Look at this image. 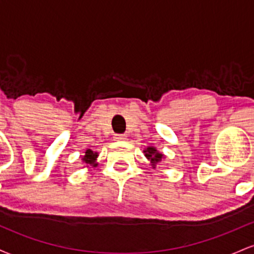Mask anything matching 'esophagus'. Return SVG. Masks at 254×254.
I'll list each match as a JSON object with an SVG mask.
<instances>
[{
	"label": "esophagus",
	"mask_w": 254,
	"mask_h": 254,
	"mask_svg": "<svg viewBox=\"0 0 254 254\" xmlns=\"http://www.w3.org/2000/svg\"><path fill=\"white\" fill-rule=\"evenodd\" d=\"M113 139H115V141H125V139H127V136H125V135H115V136H113Z\"/></svg>",
	"instance_id": "34e87169"
}]
</instances>
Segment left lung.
Returning a JSON list of instances; mask_svg holds the SVG:
<instances>
[{
  "instance_id": "8db88e82",
  "label": "left lung",
  "mask_w": 254,
  "mask_h": 254,
  "mask_svg": "<svg viewBox=\"0 0 254 254\" xmlns=\"http://www.w3.org/2000/svg\"><path fill=\"white\" fill-rule=\"evenodd\" d=\"M143 153H144V156L148 159V161L150 162V166L153 168H155L156 165L160 164V162H161L162 160H165L166 157L164 154L160 153V151L157 150L155 147H153V145H149V147L144 148Z\"/></svg>"
}]
</instances>
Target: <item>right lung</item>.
Here are the masks:
<instances>
[{
  "instance_id": "add662e5",
  "label": "right lung",
  "mask_w": 254,
  "mask_h": 254,
  "mask_svg": "<svg viewBox=\"0 0 254 254\" xmlns=\"http://www.w3.org/2000/svg\"><path fill=\"white\" fill-rule=\"evenodd\" d=\"M84 155L82 156V162L83 164H86L84 167H97L98 166V156H99V153L98 151L93 150L92 148H87L86 150H84Z\"/></svg>"
}]
</instances>
